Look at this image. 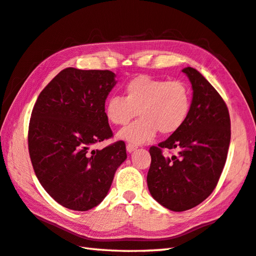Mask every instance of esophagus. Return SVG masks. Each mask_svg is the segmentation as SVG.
<instances>
[{
  "mask_svg": "<svg viewBox=\"0 0 256 256\" xmlns=\"http://www.w3.org/2000/svg\"><path fill=\"white\" fill-rule=\"evenodd\" d=\"M126 149H127L128 152H132V151H134L136 149H137V146L132 144H128L126 146Z\"/></svg>",
  "mask_w": 256,
  "mask_h": 256,
  "instance_id": "34e87169",
  "label": "esophagus"
}]
</instances>
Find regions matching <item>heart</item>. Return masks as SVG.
Returning a JSON list of instances; mask_svg holds the SVG:
<instances>
[{"mask_svg":"<svg viewBox=\"0 0 256 256\" xmlns=\"http://www.w3.org/2000/svg\"><path fill=\"white\" fill-rule=\"evenodd\" d=\"M124 97L112 96L105 105L108 120L124 126L137 114L140 117L119 132V138L132 144L150 142L160 134H174L186 120L191 108V92L184 82L137 76L124 88Z\"/></svg>","mask_w":256,"mask_h":256,"instance_id":"b5f03b06","label":"heart"}]
</instances>
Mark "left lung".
Returning <instances> with one entry per match:
<instances>
[{
  "label": "left lung",
  "instance_id": "obj_1",
  "mask_svg": "<svg viewBox=\"0 0 256 256\" xmlns=\"http://www.w3.org/2000/svg\"><path fill=\"white\" fill-rule=\"evenodd\" d=\"M189 77L194 98L180 129L158 146H151L147 184L151 196L171 211L200 204L220 179L231 140L228 109L220 94L196 70H182ZM178 154L164 158L163 149Z\"/></svg>",
  "mask_w": 256,
  "mask_h": 256
}]
</instances>
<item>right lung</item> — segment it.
I'll use <instances>...</instances> for the list:
<instances>
[{
  "label": "right lung",
  "mask_w": 256,
  "mask_h": 256,
  "mask_svg": "<svg viewBox=\"0 0 256 256\" xmlns=\"http://www.w3.org/2000/svg\"><path fill=\"white\" fill-rule=\"evenodd\" d=\"M114 84L108 70L68 67L40 92L33 107L28 142L35 174L45 191L70 210L98 206L127 158L122 140L92 149L114 137L105 100Z\"/></svg>",
  "instance_id": "add662e5"
}]
</instances>
